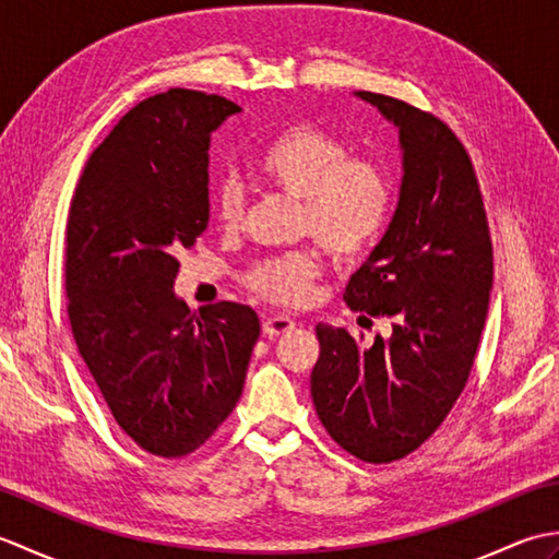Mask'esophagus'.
Masks as SVG:
<instances>
[{
  "label": "esophagus",
  "mask_w": 559,
  "mask_h": 559,
  "mask_svg": "<svg viewBox=\"0 0 559 559\" xmlns=\"http://www.w3.org/2000/svg\"><path fill=\"white\" fill-rule=\"evenodd\" d=\"M261 329H264V336L276 338L281 334H288V331H293L295 322L290 317H266L264 326H261Z\"/></svg>",
  "instance_id": "34e87169"
}]
</instances>
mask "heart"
<instances>
[{
	"label": "heart",
	"instance_id": "obj_1",
	"mask_svg": "<svg viewBox=\"0 0 559 559\" xmlns=\"http://www.w3.org/2000/svg\"><path fill=\"white\" fill-rule=\"evenodd\" d=\"M257 180L300 201L302 228L338 259H353L370 247L391 209V182L370 160L350 158L346 141L314 124H290L261 148ZM213 213L225 230H237L245 216V194L225 180L213 192ZM322 273L310 252L266 259L249 271L247 283L261 298L298 307L312 298Z\"/></svg>",
	"mask_w": 559,
	"mask_h": 559
}]
</instances>
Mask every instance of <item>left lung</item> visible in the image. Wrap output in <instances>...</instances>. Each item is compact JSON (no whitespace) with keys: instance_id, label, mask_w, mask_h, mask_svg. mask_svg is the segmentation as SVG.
Wrapping results in <instances>:
<instances>
[{"instance_id":"obj_1","label":"left lung","mask_w":559,"mask_h":559,"mask_svg":"<svg viewBox=\"0 0 559 559\" xmlns=\"http://www.w3.org/2000/svg\"><path fill=\"white\" fill-rule=\"evenodd\" d=\"M389 124L401 148L394 218L343 300L391 317V336L360 346L348 329L317 324L312 401L326 432L370 463L411 454L466 386L488 317L492 242L466 148L413 105L355 91Z\"/></svg>"}]
</instances>
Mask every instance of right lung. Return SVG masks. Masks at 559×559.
Masks as SVG:
<instances>
[{
  "mask_svg": "<svg viewBox=\"0 0 559 559\" xmlns=\"http://www.w3.org/2000/svg\"><path fill=\"white\" fill-rule=\"evenodd\" d=\"M237 112L185 88L141 100L93 151L69 209L71 334L117 425L163 459L228 418L259 338L252 307L192 317L175 295V257L209 225L211 134Z\"/></svg>",
  "mask_w": 559,
  "mask_h": 559,
  "instance_id": "1",
  "label": "right lung"
}]
</instances>
